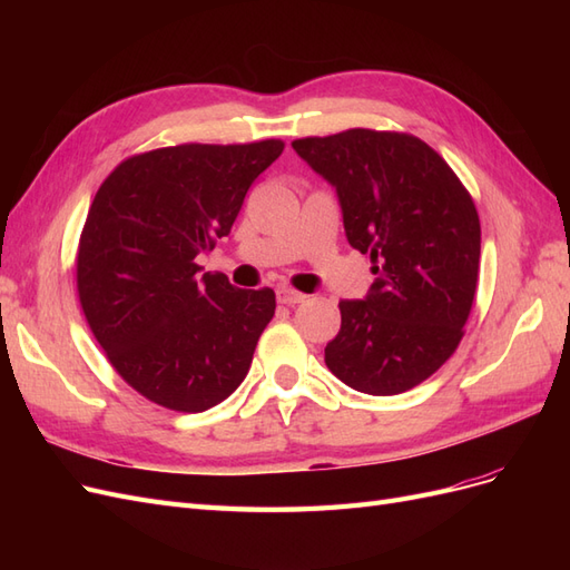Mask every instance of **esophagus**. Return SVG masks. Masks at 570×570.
<instances>
[{"mask_svg": "<svg viewBox=\"0 0 570 570\" xmlns=\"http://www.w3.org/2000/svg\"><path fill=\"white\" fill-rule=\"evenodd\" d=\"M275 295H278L281 304H287V306H295V304L306 299V295H302V292L292 289V287H278V292H275Z\"/></svg>", "mask_w": 570, "mask_h": 570, "instance_id": "1", "label": "esophagus"}]
</instances>
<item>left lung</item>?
<instances>
[{"label":"left lung","mask_w":570,"mask_h":570,"mask_svg":"<svg viewBox=\"0 0 570 570\" xmlns=\"http://www.w3.org/2000/svg\"><path fill=\"white\" fill-rule=\"evenodd\" d=\"M292 147L337 189L344 233L371 254L375 275L364 299L340 302L325 366L375 396L416 387L456 352L471 314L480 264L473 197L409 132L352 128Z\"/></svg>","instance_id":"8db88e82"}]
</instances>
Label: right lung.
I'll list each match as a JSON object with an SVG mask.
<instances>
[{"instance_id":"right-lung-1","label":"right lung","mask_w":570,"mask_h":570,"mask_svg":"<svg viewBox=\"0 0 570 570\" xmlns=\"http://www.w3.org/2000/svg\"><path fill=\"white\" fill-rule=\"evenodd\" d=\"M283 140L178 145L135 154L99 185L80 233L85 321L149 402L199 413L245 381L275 292L237 289L195 262L226 237Z\"/></svg>"}]
</instances>
